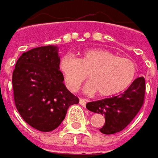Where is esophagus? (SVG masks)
I'll return each mask as SVG.
<instances>
[{"label": "esophagus", "mask_w": 158, "mask_h": 158, "mask_svg": "<svg viewBox=\"0 0 158 158\" xmlns=\"http://www.w3.org/2000/svg\"><path fill=\"white\" fill-rule=\"evenodd\" d=\"M79 104L81 105V106H85V105H86V100H85V99H79Z\"/></svg>", "instance_id": "1"}]
</instances>
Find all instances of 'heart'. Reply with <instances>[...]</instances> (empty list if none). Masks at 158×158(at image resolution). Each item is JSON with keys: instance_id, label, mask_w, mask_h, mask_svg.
Instances as JSON below:
<instances>
[{"instance_id": "b5f03b06", "label": "heart", "mask_w": 158, "mask_h": 158, "mask_svg": "<svg viewBox=\"0 0 158 158\" xmlns=\"http://www.w3.org/2000/svg\"><path fill=\"white\" fill-rule=\"evenodd\" d=\"M60 70L69 89L75 92L88 74L90 81L85 92L107 97L120 94L134 82L137 75V64L126 57H119L112 52L91 49L80 54L77 59L64 56L60 60Z\"/></svg>"}]
</instances>
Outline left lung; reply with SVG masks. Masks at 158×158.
Returning <instances> with one entry per match:
<instances>
[{
	"mask_svg": "<svg viewBox=\"0 0 158 158\" xmlns=\"http://www.w3.org/2000/svg\"><path fill=\"white\" fill-rule=\"evenodd\" d=\"M145 79L140 77L134 80L128 89L120 95L92 101L86 108L105 116V123L100 131L111 135L122 131L132 122L143 105Z\"/></svg>",
	"mask_w": 158,
	"mask_h": 158,
	"instance_id": "obj_1",
	"label": "left lung"
}]
</instances>
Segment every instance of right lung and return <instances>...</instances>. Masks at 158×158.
I'll use <instances>...</instances> for the list:
<instances>
[{
  "label": "right lung",
  "instance_id": "add662e5",
  "mask_svg": "<svg viewBox=\"0 0 158 158\" xmlns=\"http://www.w3.org/2000/svg\"><path fill=\"white\" fill-rule=\"evenodd\" d=\"M58 48L48 45L23 52L12 76L15 106L26 123L43 132L57 128L69 106L79 103L64 84Z\"/></svg>",
  "mask_w": 158,
  "mask_h": 158
}]
</instances>
